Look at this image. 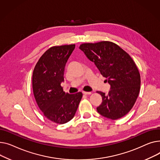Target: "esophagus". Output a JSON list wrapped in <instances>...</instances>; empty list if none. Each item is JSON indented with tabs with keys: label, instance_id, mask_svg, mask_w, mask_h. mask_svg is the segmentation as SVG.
I'll return each instance as SVG.
<instances>
[{
	"label": "esophagus",
	"instance_id": "34e87169",
	"mask_svg": "<svg viewBox=\"0 0 160 160\" xmlns=\"http://www.w3.org/2000/svg\"><path fill=\"white\" fill-rule=\"evenodd\" d=\"M82 93L84 95H90L92 93L90 92H82Z\"/></svg>",
	"mask_w": 160,
	"mask_h": 160
}]
</instances>
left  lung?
Wrapping results in <instances>:
<instances>
[{
  "label": "left lung",
  "instance_id": "left-lung-1",
  "mask_svg": "<svg viewBox=\"0 0 160 160\" xmlns=\"http://www.w3.org/2000/svg\"><path fill=\"white\" fill-rule=\"evenodd\" d=\"M87 58L95 65L110 85L108 94L97 92L102 97L97 110L103 117L116 120L132 109L138 98L140 74L130 56L116 44L109 41L80 45Z\"/></svg>",
  "mask_w": 160,
  "mask_h": 160
}]
</instances>
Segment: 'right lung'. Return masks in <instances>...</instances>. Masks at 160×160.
<instances>
[{
    "label": "right lung",
    "instance_id": "add662e5",
    "mask_svg": "<svg viewBox=\"0 0 160 160\" xmlns=\"http://www.w3.org/2000/svg\"><path fill=\"white\" fill-rule=\"evenodd\" d=\"M75 44L51 47L37 62L33 72L32 87L35 99L44 116L58 124L70 121L76 114L82 93H65L64 82L66 64Z\"/></svg>",
    "mask_w": 160,
    "mask_h": 160
}]
</instances>
